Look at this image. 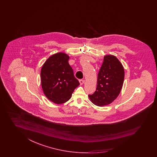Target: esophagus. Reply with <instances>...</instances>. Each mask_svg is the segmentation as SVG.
Instances as JSON below:
<instances>
[{
  "label": "esophagus",
  "instance_id": "34e87169",
  "mask_svg": "<svg viewBox=\"0 0 157 157\" xmlns=\"http://www.w3.org/2000/svg\"><path fill=\"white\" fill-rule=\"evenodd\" d=\"M80 85H83L84 82H85V80L84 79H81V80H79Z\"/></svg>",
  "mask_w": 157,
  "mask_h": 157
}]
</instances>
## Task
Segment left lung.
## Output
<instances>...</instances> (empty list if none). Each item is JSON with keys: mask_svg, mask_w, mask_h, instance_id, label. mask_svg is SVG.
Here are the masks:
<instances>
[{"mask_svg": "<svg viewBox=\"0 0 157 157\" xmlns=\"http://www.w3.org/2000/svg\"><path fill=\"white\" fill-rule=\"evenodd\" d=\"M124 77V67L120 60L114 56H105L98 75L96 91L89 95L91 102L99 107L112 103L120 93Z\"/></svg>", "mask_w": 157, "mask_h": 157, "instance_id": "1", "label": "left lung"}]
</instances>
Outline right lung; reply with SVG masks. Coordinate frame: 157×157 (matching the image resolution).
Here are the masks:
<instances>
[{"label": "right lung", "mask_w": 157, "mask_h": 157, "mask_svg": "<svg viewBox=\"0 0 157 157\" xmlns=\"http://www.w3.org/2000/svg\"><path fill=\"white\" fill-rule=\"evenodd\" d=\"M70 57L64 53L50 56L43 66L40 76L44 93L54 103H64L72 97L80 83L68 63Z\"/></svg>", "instance_id": "obj_1"}]
</instances>
